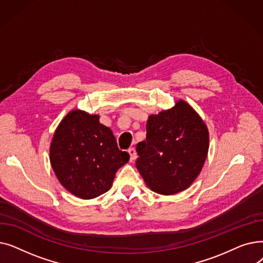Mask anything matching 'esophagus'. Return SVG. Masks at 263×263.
Listing matches in <instances>:
<instances>
[{
    "label": "esophagus",
    "instance_id": "obj_1",
    "mask_svg": "<svg viewBox=\"0 0 263 263\" xmlns=\"http://www.w3.org/2000/svg\"><path fill=\"white\" fill-rule=\"evenodd\" d=\"M128 153L130 155V162H134L135 159H136V151H135V149L134 148H130L128 150Z\"/></svg>",
    "mask_w": 263,
    "mask_h": 263
}]
</instances>
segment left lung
<instances>
[{
    "label": "left lung",
    "instance_id": "8db88e82",
    "mask_svg": "<svg viewBox=\"0 0 263 263\" xmlns=\"http://www.w3.org/2000/svg\"><path fill=\"white\" fill-rule=\"evenodd\" d=\"M146 140L136 145V168L158 194L186 190L200 174L209 150V131L186 101L149 115Z\"/></svg>",
    "mask_w": 263,
    "mask_h": 263
}]
</instances>
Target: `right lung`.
Listing matches in <instances>:
<instances>
[{
    "mask_svg": "<svg viewBox=\"0 0 263 263\" xmlns=\"http://www.w3.org/2000/svg\"><path fill=\"white\" fill-rule=\"evenodd\" d=\"M99 115L79 108L69 112L54 132L50 163L60 183L72 195L92 199L107 192L116 172L130 156L118 149L109 128Z\"/></svg>",
    "mask_w": 263,
    "mask_h": 263,
    "instance_id": "right-lung-1",
    "label": "right lung"
}]
</instances>
